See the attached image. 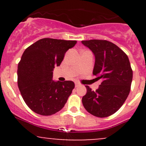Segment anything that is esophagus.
Here are the masks:
<instances>
[{"label": "esophagus", "mask_w": 146, "mask_h": 146, "mask_svg": "<svg viewBox=\"0 0 146 146\" xmlns=\"http://www.w3.org/2000/svg\"><path fill=\"white\" fill-rule=\"evenodd\" d=\"M79 86H80V84L78 83V82H75V87H78Z\"/></svg>", "instance_id": "obj_1"}]
</instances>
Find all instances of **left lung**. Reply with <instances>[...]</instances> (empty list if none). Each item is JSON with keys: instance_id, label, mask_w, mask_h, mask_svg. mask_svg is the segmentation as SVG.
I'll return each instance as SVG.
<instances>
[{"instance_id": "obj_1", "label": "left lung", "mask_w": 146, "mask_h": 146, "mask_svg": "<svg viewBox=\"0 0 146 146\" xmlns=\"http://www.w3.org/2000/svg\"><path fill=\"white\" fill-rule=\"evenodd\" d=\"M95 57L93 74L102 80L95 91L86 86L82 104L88 113L98 117L110 116L119 109L128 98L132 80L128 57L120 48L105 40H82Z\"/></svg>"}]
</instances>
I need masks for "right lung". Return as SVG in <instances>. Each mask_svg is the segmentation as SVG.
I'll return each instance as SVG.
<instances>
[{
  "mask_svg": "<svg viewBox=\"0 0 146 146\" xmlns=\"http://www.w3.org/2000/svg\"><path fill=\"white\" fill-rule=\"evenodd\" d=\"M76 40L42 38L25 49L18 65V86L23 100L33 112L49 116L64 106L75 87L72 81L54 82L55 66Z\"/></svg>",
  "mask_w": 146,
  "mask_h": 146,
  "instance_id": "right-lung-1",
  "label": "right lung"
}]
</instances>
